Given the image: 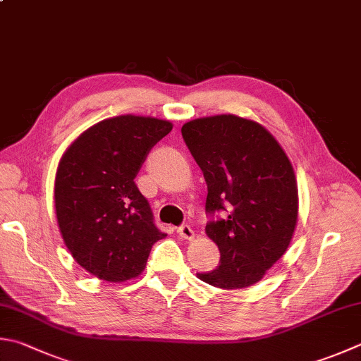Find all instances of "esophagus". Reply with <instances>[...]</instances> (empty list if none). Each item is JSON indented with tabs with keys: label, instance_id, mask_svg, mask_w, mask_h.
Returning a JSON list of instances; mask_svg holds the SVG:
<instances>
[{
	"label": "esophagus",
	"instance_id": "1",
	"mask_svg": "<svg viewBox=\"0 0 361 361\" xmlns=\"http://www.w3.org/2000/svg\"><path fill=\"white\" fill-rule=\"evenodd\" d=\"M178 234L182 237L183 240H195V231L188 226V224H182V226L178 229Z\"/></svg>",
	"mask_w": 361,
	"mask_h": 361
}]
</instances>
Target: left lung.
<instances>
[{
	"mask_svg": "<svg viewBox=\"0 0 361 361\" xmlns=\"http://www.w3.org/2000/svg\"><path fill=\"white\" fill-rule=\"evenodd\" d=\"M182 137L207 183L206 210L226 212L206 226L220 264L196 276L228 290L253 286L294 235L298 188L292 163L267 128L235 114L188 121Z\"/></svg>",
	"mask_w": 361,
	"mask_h": 361,
	"instance_id": "left-lung-1",
	"label": "left lung"
}]
</instances>
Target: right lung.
<instances>
[{
	"label": "right lung",
	"instance_id": "add662e5",
	"mask_svg": "<svg viewBox=\"0 0 361 361\" xmlns=\"http://www.w3.org/2000/svg\"><path fill=\"white\" fill-rule=\"evenodd\" d=\"M171 130V122L152 116L108 118L81 133L59 160V233L75 262L99 280L137 278L152 245L166 237L133 179L151 147Z\"/></svg>",
	"mask_w": 361,
	"mask_h": 361
}]
</instances>
